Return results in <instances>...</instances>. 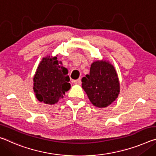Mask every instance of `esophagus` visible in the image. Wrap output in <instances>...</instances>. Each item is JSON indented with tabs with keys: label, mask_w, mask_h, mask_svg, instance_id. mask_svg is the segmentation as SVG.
Segmentation results:
<instances>
[{
	"label": "esophagus",
	"mask_w": 156,
	"mask_h": 156,
	"mask_svg": "<svg viewBox=\"0 0 156 156\" xmlns=\"http://www.w3.org/2000/svg\"><path fill=\"white\" fill-rule=\"evenodd\" d=\"M73 83H75V84H77V85H80V83H81V79H80V78H78V80H74Z\"/></svg>",
	"instance_id": "esophagus-1"
}]
</instances>
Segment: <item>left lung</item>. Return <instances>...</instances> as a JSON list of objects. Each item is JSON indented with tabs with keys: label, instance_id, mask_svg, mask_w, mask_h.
I'll list each match as a JSON object with an SVG mask.
<instances>
[{
	"label": "left lung",
	"instance_id": "8db88e82",
	"mask_svg": "<svg viewBox=\"0 0 156 156\" xmlns=\"http://www.w3.org/2000/svg\"><path fill=\"white\" fill-rule=\"evenodd\" d=\"M82 87L96 107L106 108L112 104L120 91L119 81L114 66L105 60L94 62L90 74L82 78Z\"/></svg>",
	"mask_w": 156,
	"mask_h": 156
}]
</instances>
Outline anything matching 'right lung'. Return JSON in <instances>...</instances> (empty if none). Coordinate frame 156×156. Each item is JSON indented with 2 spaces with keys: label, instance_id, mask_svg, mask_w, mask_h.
I'll return each instance as SVG.
<instances>
[{
  "label": "right lung",
  "instance_id": "1",
  "mask_svg": "<svg viewBox=\"0 0 156 156\" xmlns=\"http://www.w3.org/2000/svg\"><path fill=\"white\" fill-rule=\"evenodd\" d=\"M57 59L56 56L43 58L33 78V90L37 98L48 105L58 103L71 88L67 69Z\"/></svg>",
  "mask_w": 156,
  "mask_h": 156
}]
</instances>
